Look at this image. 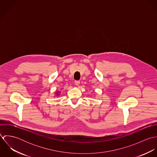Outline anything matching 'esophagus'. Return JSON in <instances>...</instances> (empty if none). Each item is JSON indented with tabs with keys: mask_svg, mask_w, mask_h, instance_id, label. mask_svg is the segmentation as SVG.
Returning a JSON list of instances; mask_svg holds the SVG:
<instances>
[{
	"mask_svg": "<svg viewBox=\"0 0 157 157\" xmlns=\"http://www.w3.org/2000/svg\"><path fill=\"white\" fill-rule=\"evenodd\" d=\"M74 83H75V85L76 86H78L79 84H80V81H78V80H75V81L74 82Z\"/></svg>",
	"mask_w": 157,
	"mask_h": 157,
	"instance_id": "1",
	"label": "esophagus"
}]
</instances>
